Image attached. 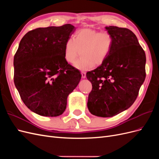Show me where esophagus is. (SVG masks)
<instances>
[{
  "label": "esophagus",
  "instance_id": "esophagus-1",
  "mask_svg": "<svg viewBox=\"0 0 159 159\" xmlns=\"http://www.w3.org/2000/svg\"><path fill=\"white\" fill-rule=\"evenodd\" d=\"M81 77H82V78H86L85 72H84V71L81 72Z\"/></svg>",
  "mask_w": 159,
  "mask_h": 159
}]
</instances>
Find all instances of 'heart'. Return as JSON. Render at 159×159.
<instances>
[{
    "label": "heart",
    "mask_w": 159,
    "mask_h": 159,
    "mask_svg": "<svg viewBox=\"0 0 159 159\" xmlns=\"http://www.w3.org/2000/svg\"><path fill=\"white\" fill-rule=\"evenodd\" d=\"M113 42V37L108 32L83 28L75 32L74 38H70L66 42L64 58L69 63H73L81 50V57L74 62V66L80 71L89 70L94 64H102L106 60Z\"/></svg>",
    "instance_id": "obj_1"
}]
</instances>
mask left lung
<instances>
[{
	"instance_id": "8db88e82",
	"label": "left lung",
	"mask_w": 159,
	"mask_h": 159,
	"mask_svg": "<svg viewBox=\"0 0 159 159\" xmlns=\"http://www.w3.org/2000/svg\"><path fill=\"white\" fill-rule=\"evenodd\" d=\"M105 28L113 37V46L102 65L86 74L92 84L88 107L95 116L110 117L129 108L137 99L146 77V56L131 30Z\"/></svg>"
}]
</instances>
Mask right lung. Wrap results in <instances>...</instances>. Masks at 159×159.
Returning <instances> with one entry per match:
<instances>
[{"mask_svg":"<svg viewBox=\"0 0 159 159\" xmlns=\"http://www.w3.org/2000/svg\"><path fill=\"white\" fill-rule=\"evenodd\" d=\"M75 28H38L20 42L14 57V81L22 102L32 111L57 117L65 111L67 99L78 86L80 71L65 60V43Z\"/></svg>","mask_w":159,"mask_h":159,"instance_id":"right-lung-1","label":"right lung"}]
</instances>
